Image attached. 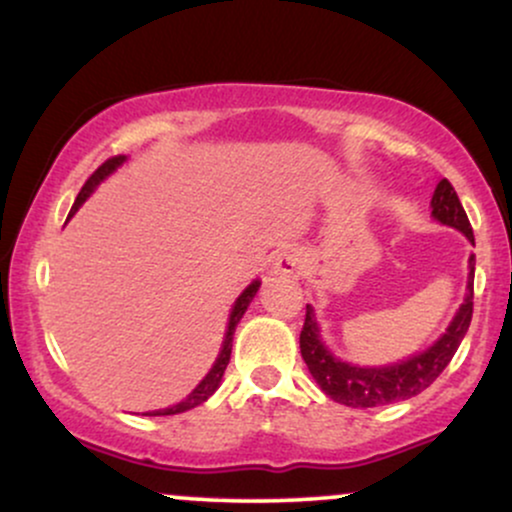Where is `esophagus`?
Listing matches in <instances>:
<instances>
[{
  "label": "esophagus",
  "instance_id": "1",
  "mask_svg": "<svg viewBox=\"0 0 512 512\" xmlns=\"http://www.w3.org/2000/svg\"><path fill=\"white\" fill-rule=\"evenodd\" d=\"M274 274L279 276H298L301 274V257H298L296 250H284L276 255L274 260V267H272Z\"/></svg>",
  "mask_w": 512,
  "mask_h": 512
}]
</instances>
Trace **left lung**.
<instances>
[{
	"mask_svg": "<svg viewBox=\"0 0 512 512\" xmlns=\"http://www.w3.org/2000/svg\"><path fill=\"white\" fill-rule=\"evenodd\" d=\"M431 214L445 226L457 228V231L467 236L469 243H474L472 223H469L467 214H464L460 197H457L455 187L448 180H440L436 192L431 199ZM474 310V255L469 257V281H467V296L460 305L448 330L438 337L426 351L399 361L395 366L383 368H361L351 366V363L342 361L327 349L325 342L320 339V327H317L315 313L310 305H305V322L301 330V354L305 366H308L310 375L320 390L334 402L346 404L354 409H368V407H383V404L402 402L419 392H424L433 380L443 373L445 366L455 356L457 346L464 339L469 330Z\"/></svg>",
	"mask_w": 512,
	"mask_h": 512,
	"instance_id": "left-lung-1",
	"label": "left lung"
}]
</instances>
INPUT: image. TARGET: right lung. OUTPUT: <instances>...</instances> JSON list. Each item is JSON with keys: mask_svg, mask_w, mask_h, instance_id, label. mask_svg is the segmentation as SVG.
Instances as JSON below:
<instances>
[{"mask_svg": "<svg viewBox=\"0 0 512 512\" xmlns=\"http://www.w3.org/2000/svg\"><path fill=\"white\" fill-rule=\"evenodd\" d=\"M122 163H125V156H113V158H108V161H105L103 166L98 168L96 173H93L91 178H88V180L84 182V187H81V192H79V195H76V202H74L72 211H69V216H72L74 211L79 209L81 204H84L88 197H91V192L96 190V187L101 185V182H103L105 178H108V175L113 173V170H115L117 166H122ZM257 289H260V281H252V284L248 286V289H245L243 293H240V296H238V301L233 303V308H231V317H228V330H226V339H223V346H221L219 356H216L214 366H211L209 373L204 375V380H202V383H199V385L195 387V390L190 392V395H187L185 399H182V402L173 404V407H168V409L146 411L144 416H170V414H182V411H187V409H195V407H199V404H202V402H207V399H209L211 395H214V392H216V387L221 385L223 370H226L228 361H231L233 332H236V327H238L240 317L245 315V310H248L250 301H252V298H255Z\"/></svg>", "mask_w": 512, "mask_h": 512, "instance_id": "obj_1", "label": "right lung"}]
</instances>
